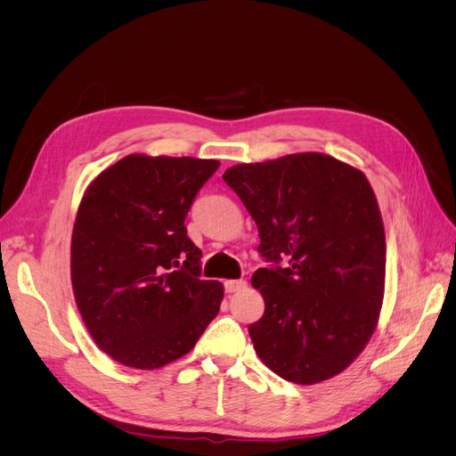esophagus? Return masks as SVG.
<instances>
[{
    "label": "esophagus",
    "instance_id": "obj_1",
    "mask_svg": "<svg viewBox=\"0 0 456 456\" xmlns=\"http://www.w3.org/2000/svg\"><path fill=\"white\" fill-rule=\"evenodd\" d=\"M245 287H247V283L243 280H228V281H224L226 293H238V291H241V289H245Z\"/></svg>",
    "mask_w": 456,
    "mask_h": 456
}]
</instances>
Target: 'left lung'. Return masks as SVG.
<instances>
[{
  "label": "left lung",
  "instance_id": "left-lung-1",
  "mask_svg": "<svg viewBox=\"0 0 456 456\" xmlns=\"http://www.w3.org/2000/svg\"><path fill=\"white\" fill-rule=\"evenodd\" d=\"M223 178L272 262L251 278L266 306L249 325L262 363L295 384L337 377L375 333L384 298L386 236L367 176L305 151L233 165Z\"/></svg>",
  "mask_w": 456,
  "mask_h": 456
}]
</instances>
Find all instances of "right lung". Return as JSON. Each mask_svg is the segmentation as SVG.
Returning <instances> with one entry per match:
<instances>
[{
    "instance_id": "right-lung-1",
    "label": "right lung",
    "mask_w": 456,
    "mask_h": 456,
    "mask_svg": "<svg viewBox=\"0 0 456 456\" xmlns=\"http://www.w3.org/2000/svg\"><path fill=\"white\" fill-rule=\"evenodd\" d=\"M216 159L131 154L86 190L72 232L77 310L102 352L159 369L196 346L224 297L203 281L184 218Z\"/></svg>"
}]
</instances>
